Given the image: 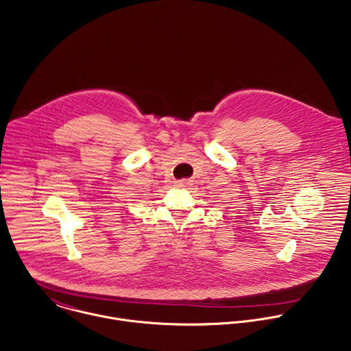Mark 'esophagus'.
I'll list each match as a JSON object with an SVG mask.
<instances>
[{
	"label": "esophagus",
	"instance_id": "1",
	"mask_svg": "<svg viewBox=\"0 0 351 351\" xmlns=\"http://www.w3.org/2000/svg\"><path fill=\"white\" fill-rule=\"evenodd\" d=\"M187 183H189L187 180H180V182H179V184H180V186H183V184H187Z\"/></svg>",
	"mask_w": 351,
	"mask_h": 351
}]
</instances>
